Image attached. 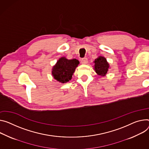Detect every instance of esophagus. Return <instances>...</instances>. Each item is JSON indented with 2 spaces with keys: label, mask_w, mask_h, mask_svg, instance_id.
I'll use <instances>...</instances> for the list:
<instances>
[{
  "label": "esophagus",
  "mask_w": 149,
  "mask_h": 149,
  "mask_svg": "<svg viewBox=\"0 0 149 149\" xmlns=\"http://www.w3.org/2000/svg\"><path fill=\"white\" fill-rule=\"evenodd\" d=\"M88 63V59L87 58H83L81 59V63L82 64H87Z\"/></svg>",
  "instance_id": "1"
}]
</instances>
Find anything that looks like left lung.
<instances>
[{
    "instance_id": "8db88e82",
    "label": "left lung",
    "mask_w": 149,
    "mask_h": 149,
    "mask_svg": "<svg viewBox=\"0 0 149 149\" xmlns=\"http://www.w3.org/2000/svg\"><path fill=\"white\" fill-rule=\"evenodd\" d=\"M94 63V70L98 75L104 77L110 68V65L106 59L102 56H99L93 62Z\"/></svg>"
}]
</instances>
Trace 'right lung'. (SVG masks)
I'll return each mask as SVG.
<instances>
[{
	"instance_id": "right-lung-1",
	"label": "right lung",
	"mask_w": 149,
	"mask_h": 149,
	"mask_svg": "<svg viewBox=\"0 0 149 149\" xmlns=\"http://www.w3.org/2000/svg\"><path fill=\"white\" fill-rule=\"evenodd\" d=\"M79 62L76 59H68L61 57L52 67V75L54 79L61 83H66L72 79Z\"/></svg>"
}]
</instances>
